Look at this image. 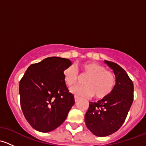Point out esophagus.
Listing matches in <instances>:
<instances>
[{"instance_id": "34e87169", "label": "esophagus", "mask_w": 146, "mask_h": 146, "mask_svg": "<svg viewBox=\"0 0 146 146\" xmlns=\"http://www.w3.org/2000/svg\"><path fill=\"white\" fill-rule=\"evenodd\" d=\"M74 98H75V102H78L79 100V99H80V98H78V96H75Z\"/></svg>"}]
</instances>
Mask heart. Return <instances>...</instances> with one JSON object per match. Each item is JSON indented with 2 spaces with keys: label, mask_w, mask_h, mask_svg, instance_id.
I'll list each match as a JSON object with an SVG mask.
<instances>
[{
  "label": "heart",
  "mask_w": 146,
  "mask_h": 146,
  "mask_svg": "<svg viewBox=\"0 0 146 146\" xmlns=\"http://www.w3.org/2000/svg\"><path fill=\"white\" fill-rule=\"evenodd\" d=\"M82 73L87 75L84 81L85 85H78L71 88L70 91L76 96L95 97L101 100L111 93L116 84L114 73L106 70L102 65L94 62H86L80 66ZM64 81L68 86H73L79 78L78 72L74 66L66 68L63 72Z\"/></svg>",
  "instance_id": "obj_1"
}]
</instances>
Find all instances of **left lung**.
<instances>
[{
  "label": "left lung",
  "mask_w": 146,
  "mask_h": 146,
  "mask_svg": "<svg viewBox=\"0 0 146 146\" xmlns=\"http://www.w3.org/2000/svg\"><path fill=\"white\" fill-rule=\"evenodd\" d=\"M104 63L115 75V87L107 98L98 102H90L85 116L88 129L99 137L111 135L120 129L133 101V84L126 71L115 63Z\"/></svg>",
  "instance_id": "left-lung-1"
}]
</instances>
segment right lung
I'll list each match as a JSON object with an SVG mask.
<instances>
[{
	"instance_id": "1",
	"label": "right lung",
	"mask_w": 146,
	"mask_h": 146,
	"mask_svg": "<svg viewBox=\"0 0 146 146\" xmlns=\"http://www.w3.org/2000/svg\"><path fill=\"white\" fill-rule=\"evenodd\" d=\"M71 65L68 58L48 57L30 65L20 80L22 110L35 130L46 133L58 128L75 104L63 76L64 69Z\"/></svg>"
}]
</instances>
